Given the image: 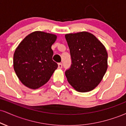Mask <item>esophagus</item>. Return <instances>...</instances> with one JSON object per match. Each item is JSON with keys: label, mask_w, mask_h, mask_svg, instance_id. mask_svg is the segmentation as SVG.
<instances>
[{"label": "esophagus", "mask_w": 126, "mask_h": 126, "mask_svg": "<svg viewBox=\"0 0 126 126\" xmlns=\"http://www.w3.org/2000/svg\"><path fill=\"white\" fill-rule=\"evenodd\" d=\"M62 67H63V65H62V63H58V67L59 69H62Z\"/></svg>", "instance_id": "esophagus-1"}]
</instances>
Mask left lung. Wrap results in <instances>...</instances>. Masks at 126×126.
<instances>
[{
	"instance_id": "obj_1",
	"label": "left lung",
	"mask_w": 126,
	"mask_h": 126,
	"mask_svg": "<svg viewBox=\"0 0 126 126\" xmlns=\"http://www.w3.org/2000/svg\"><path fill=\"white\" fill-rule=\"evenodd\" d=\"M72 58L70 68L65 72L68 82L76 90H93L106 72L108 54L105 46L87 32L65 34Z\"/></svg>"
}]
</instances>
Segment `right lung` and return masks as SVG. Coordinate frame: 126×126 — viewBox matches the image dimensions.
<instances>
[{
	"label": "right lung",
	"mask_w": 126,
	"mask_h": 126,
	"mask_svg": "<svg viewBox=\"0 0 126 126\" xmlns=\"http://www.w3.org/2000/svg\"><path fill=\"white\" fill-rule=\"evenodd\" d=\"M56 34L35 31L18 45L13 55V68L23 84L37 89L46 84L58 65L52 59L51 46Z\"/></svg>",
	"instance_id": "add662e5"
}]
</instances>
